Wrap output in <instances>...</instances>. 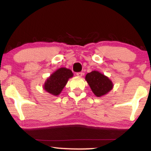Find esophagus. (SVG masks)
<instances>
[{
    "label": "esophagus",
    "mask_w": 151,
    "mask_h": 151,
    "mask_svg": "<svg viewBox=\"0 0 151 151\" xmlns=\"http://www.w3.org/2000/svg\"><path fill=\"white\" fill-rule=\"evenodd\" d=\"M83 73H81V72L76 73V75H77V76H78V77H81V76H83Z\"/></svg>",
    "instance_id": "1"
}]
</instances>
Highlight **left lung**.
Here are the masks:
<instances>
[{
	"label": "left lung",
	"instance_id": "1",
	"mask_svg": "<svg viewBox=\"0 0 151 151\" xmlns=\"http://www.w3.org/2000/svg\"><path fill=\"white\" fill-rule=\"evenodd\" d=\"M85 80L94 95L97 97L103 96L109 93L114 86L109 77L97 70H93L86 74Z\"/></svg>",
	"mask_w": 151,
	"mask_h": 151
}]
</instances>
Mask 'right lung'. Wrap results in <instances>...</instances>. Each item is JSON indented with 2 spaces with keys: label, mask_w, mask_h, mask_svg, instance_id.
Masks as SVG:
<instances>
[{
  "label": "right lung",
  "mask_w": 151,
  "mask_h": 151,
  "mask_svg": "<svg viewBox=\"0 0 151 151\" xmlns=\"http://www.w3.org/2000/svg\"><path fill=\"white\" fill-rule=\"evenodd\" d=\"M73 76L72 71L65 67H61L55 71L43 85V88L53 96H58L62 92L70 78Z\"/></svg>",
  "instance_id": "obj_1"
}]
</instances>
